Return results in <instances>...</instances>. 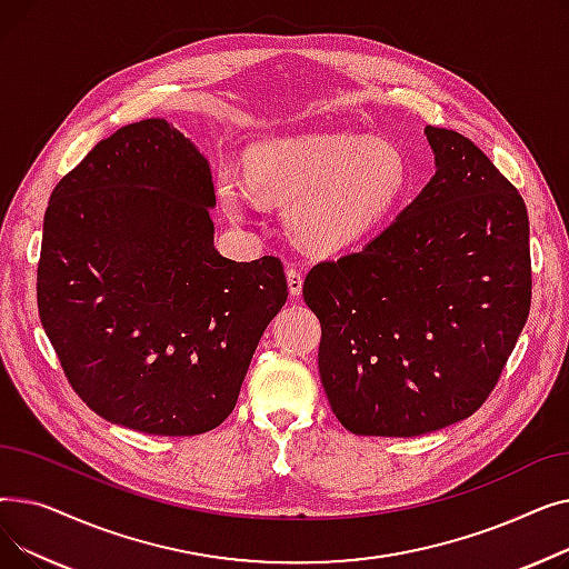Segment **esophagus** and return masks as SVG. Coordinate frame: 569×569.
<instances>
[{
	"label": "esophagus",
	"mask_w": 569,
	"mask_h": 569,
	"mask_svg": "<svg viewBox=\"0 0 569 569\" xmlns=\"http://www.w3.org/2000/svg\"><path fill=\"white\" fill-rule=\"evenodd\" d=\"M286 279H288V290H290V295H292V297H300V295H302V286H305L302 269L288 267V269H286Z\"/></svg>",
	"instance_id": "esophagus-1"
}]
</instances>
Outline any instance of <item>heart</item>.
<instances>
[{"mask_svg":"<svg viewBox=\"0 0 569 569\" xmlns=\"http://www.w3.org/2000/svg\"><path fill=\"white\" fill-rule=\"evenodd\" d=\"M249 182L234 166L217 174V193L232 219H244L253 191L288 204V221L320 253L362 244L390 217L410 187V166L390 140L313 133L251 147Z\"/></svg>","mask_w":569,"mask_h":569,"instance_id":"heart-1","label":"heart"}]
</instances>
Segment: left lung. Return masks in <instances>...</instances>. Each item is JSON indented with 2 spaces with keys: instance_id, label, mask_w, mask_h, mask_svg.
<instances>
[{
  "instance_id": "1",
  "label": "left lung",
  "mask_w": 569,
  "mask_h": 569,
  "mask_svg": "<svg viewBox=\"0 0 569 569\" xmlns=\"http://www.w3.org/2000/svg\"><path fill=\"white\" fill-rule=\"evenodd\" d=\"M425 133L431 182L362 251L318 262L302 288L322 330L325 395L357 436L412 438L466 420L530 311L523 198L461 133Z\"/></svg>"
}]
</instances>
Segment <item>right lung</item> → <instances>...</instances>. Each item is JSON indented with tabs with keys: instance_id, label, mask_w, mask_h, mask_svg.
<instances>
[{
	"instance_id": "1",
	"label": "right lung",
	"mask_w": 569,
	"mask_h": 569,
	"mask_svg": "<svg viewBox=\"0 0 569 569\" xmlns=\"http://www.w3.org/2000/svg\"><path fill=\"white\" fill-rule=\"evenodd\" d=\"M214 204L207 159L159 117L101 140L50 196L39 316L76 395L112 425L217 429L286 305L279 258L214 249Z\"/></svg>"
}]
</instances>
